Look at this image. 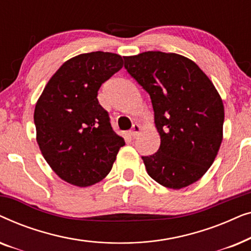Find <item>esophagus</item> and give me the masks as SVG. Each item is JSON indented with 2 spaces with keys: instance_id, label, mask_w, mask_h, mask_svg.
Here are the masks:
<instances>
[{
  "instance_id": "1",
  "label": "esophagus",
  "mask_w": 251,
  "mask_h": 251,
  "mask_svg": "<svg viewBox=\"0 0 251 251\" xmlns=\"http://www.w3.org/2000/svg\"><path fill=\"white\" fill-rule=\"evenodd\" d=\"M140 126L138 125V123H135V125L132 126V128H131V130H130L129 131V136L131 137V138H136L137 136H138V133L140 132Z\"/></svg>"
}]
</instances>
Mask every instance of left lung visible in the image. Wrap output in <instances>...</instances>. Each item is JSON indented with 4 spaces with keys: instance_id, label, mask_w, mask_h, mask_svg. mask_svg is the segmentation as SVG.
Instances as JSON below:
<instances>
[{
    "instance_id": "left-lung-1",
    "label": "left lung",
    "mask_w": 251,
    "mask_h": 251,
    "mask_svg": "<svg viewBox=\"0 0 251 251\" xmlns=\"http://www.w3.org/2000/svg\"><path fill=\"white\" fill-rule=\"evenodd\" d=\"M125 68L150 95L161 144L142 156L147 174L174 190L200 179L223 140L224 105L194 61L177 53L147 51L123 57Z\"/></svg>"
}]
</instances>
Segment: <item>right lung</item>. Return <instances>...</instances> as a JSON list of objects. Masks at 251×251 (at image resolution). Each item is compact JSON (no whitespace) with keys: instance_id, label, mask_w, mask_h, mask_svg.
I'll return each mask as SVG.
<instances>
[{"instance_id":"add662e5","label":"right lung","mask_w":251,"mask_h":251,"mask_svg":"<svg viewBox=\"0 0 251 251\" xmlns=\"http://www.w3.org/2000/svg\"><path fill=\"white\" fill-rule=\"evenodd\" d=\"M122 66L116 53L78 54L61 65L36 102L41 152L51 169L75 186H90L107 176L126 144L97 98L101 84Z\"/></svg>"}]
</instances>
